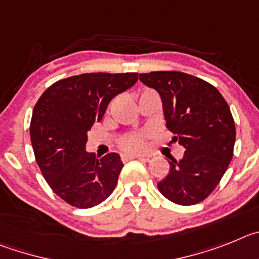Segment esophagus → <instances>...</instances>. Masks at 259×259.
Wrapping results in <instances>:
<instances>
[{"mask_svg": "<svg viewBox=\"0 0 259 259\" xmlns=\"http://www.w3.org/2000/svg\"><path fill=\"white\" fill-rule=\"evenodd\" d=\"M133 158H138V160H143V161H148L150 157L148 156H142V155H124L122 156V160L127 161V160H133Z\"/></svg>", "mask_w": 259, "mask_h": 259, "instance_id": "esophagus-1", "label": "esophagus"}]
</instances>
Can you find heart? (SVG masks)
<instances>
[{"mask_svg":"<svg viewBox=\"0 0 259 259\" xmlns=\"http://www.w3.org/2000/svg\"><path fill=\"white\" fill-rule=\"evenodd\" d=\"M147 133H130L121 139L120 148L126 153H139L147 150Z\"/></svg>","mask_w":259,"mask_h":259,"instance_id":"obj_1","label":"heart"}]
</instances>
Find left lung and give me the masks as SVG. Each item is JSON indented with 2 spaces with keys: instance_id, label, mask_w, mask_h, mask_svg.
Listing matches in <instances>:
<instances>
[{
  "instance_id": "8db88e82",
  "label": "left lung",
  "mask_w": 259,
  "mask_h": 259,
  "mask_svg": "<svg viewBox=\"0 0 259 259\" xmlns=\"http://www.w3.org/2000/svg\"><path fill=\"white\" fill-rule=\"evenodd\" d=\"M161 97L166 127L185 147L171 158L158 191L178 205L201 202L215 190L234 156L236 129L230 107L211 83L178 71L139 74Z\"/></svg>"
}]
</instances>
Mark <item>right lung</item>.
Listing matches in <instances>:
<instances>
[{
	"label": "right lung",
	"mask_w": 259,
	"mask_h": 259,
	"mask_svg": "<svg viewBox=\"0 0 259 259\" xmlns=\"http://www.w3.org/2000/svg\"><path fill=\"white\" fill-rule=\"evenodd\" d=\"M138 73H82L54 82L32 113V147L50 188L67 204L93 208L112 193L124 166L117 153L102 158L85 151L88 130L101 121L113 97L132 88Z\"/></svg>",
	"instance_id": "1"
}]
</instances>
